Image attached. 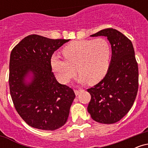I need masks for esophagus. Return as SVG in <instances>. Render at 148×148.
<instances>
[{
	"instance_id": "34e87169",
	"label": "esophagus",
	"mask_w": 148,
	"mask_h": 148,
	"mask_svg": "<svg viewBox=\"0 0 148 148\" xmlns=\"http://www.w3.org/2000/svg\"><path fill=\"white\" fill-rule=\"evenodd\" d=\"M82 92V90H74V93H75L76 96L79 95L80 92Z\"/></svg>"
}]
</instances>
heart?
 Listing matches in <instances>:
<instances>
[{
	"mask_svg": "<svg viewBox=\"0 0 148 148\" xmlns=\"http://www.w3.org/2000/svg\"><path fill=\"white\" fill-rule=\"evenodd\" d=\"M62 54L65 59L55 55L51 58V65L58 79L67 84L75 76L78 70L80 84L88 82L92 85L102 80L108 72L111 49L103 38L81 40L66 46Z\"/></svg>",
	"mask_w": 148,
	"mask_h": 148,
	"instance_id": "obj_1",
	"label": "heart"
}]
</instances>
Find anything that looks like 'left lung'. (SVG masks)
I'll use <instances>...</instances> for the list:
<instances>
[{
  "label": "left lung",
  "mask_w": 148,
  "mask_h": 148,
  "mask_svg": "<svg viewBox=\"0 0 148 148\" xmlns=\"http://www.w3.org/2000/svg\"><path fill=\"white\" fill-rule=\"evenodd\" d=\"M91 37H106L112 56L106 76L88 89L91 100L88 111L102 124L118 122L133 106L138 88V68L133 45L123 33L113 28L100 30Z\"/></svg>",
  "instance_id": "1"
}]
</instances>
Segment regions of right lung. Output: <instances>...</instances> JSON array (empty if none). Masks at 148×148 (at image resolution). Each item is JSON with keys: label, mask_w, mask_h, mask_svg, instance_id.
Listing matches in <instances>:
<instances>
[{"label": "right lung", "mask_w": 148, "mask_h": 148, "mask_svg": "<svg viewBox=\"0 0 148 148\" xmlns=\"http://www.w3.org/2000/svg\"><path fill=\"white\" fill-rule=\"evenodd\" d=\"M69 41L30 35L12 51L10 95L17 113L30 127L53 131L67 122L75 94L56 79L51 58L54 51Z\"/></svg>", "instance_id": "add662e5"}]
</instances>
